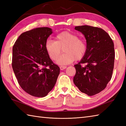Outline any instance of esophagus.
I'll return each instance as SVG.
<instances>
[{
  "label": "esophagus",
  "mask_w": 126,
  "mask_h": 126,
  "mask_svg": "<svg viewBox=\"0 0 126 126\" xmlns=\"http://www.w3.org/2000/svg\"><path fill=\"white\" fill-rule=\"evenodd\" d=\"M60 68V69L61 70H64L66 68V66H61Z\"/></svg>",
  "instance_id": "1"
}]
</instances>
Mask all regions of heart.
Wrapping results in <instances>:
<instances>
[{
  "mask_svg": "<svg viewBox=\"0 0 126 126\" xmlns=\"http://www.w3.org/2000/svg\"><path fill=\"white\" fill-rule=\"evenodd\" d=\"M45 47L48 56L52 61L57 60L61 49L64 47L65 53L57 61V63L60 65H68L75 60H81L87 51V42L84 39L79 38L76 34L66 31L57 34L55 41L47 40Z\"/></svg>",
  "mask_w": 126,
  "mask_h": 126,
  "instance_id": "b5f03b06",
  "label": "heart"
}]
</instances>
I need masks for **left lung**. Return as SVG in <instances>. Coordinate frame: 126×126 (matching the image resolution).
I'll return each mask as SVG.
<instances>
[{
    "instance_id": "8db88e82",
    "label": "left lung",
    "mask_w": 126,
    "mask_h": 126,
    "mask_svg": "<svg viewBox=\"0 0 126 126\" xmlns=\"http://www.w3.org/2000/svg\"><path fill=\"white\" fill-rule=\"evenodd\" d=\"M75 30L84 35L87 51L79 62L75 65L73 81L82 93L93 96L105 89L110 81L114 65L113 40L101 28L89 25L78 26Z\"/></svg>"
}]
</instances>
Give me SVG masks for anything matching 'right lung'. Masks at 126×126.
I'll list each match as a JSON object with an SVG mask.
<instances>
[{
    "label": "right lung",
    "instance_id": "add662e5",
    "mask_svg": "<svg viewBox=\"0 0 126 126\" xmlns=\"http://www.w3.org/2000/svg\"><path fill=\"white\" fill-rule=\"evenodd\" d=\"M52 33L47 27L24 32L13 47L12 66L21 88L32 96L43 97L54 87L60 74L45 50V43Z\"/></svg>",
    "mask_w": 126,
    "mask_h": 126
}]
</instances>
